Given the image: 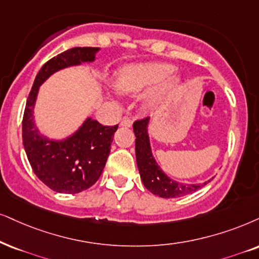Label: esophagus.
Returning <instances> with one entry per match:
<instances>
[{
  "label": "esophagus",
  "mask_w": 259,
  "mask_h": 259,
  "mask_svg": "<svg viewBox=\"0 0 259 259\" xmlns=\"http://www.w3.org/2000/svg\"><path fill=\"white\" fill-rule=\"evenodd\" d=\"M120 126H126V127H130L133 125V119L130 118V117H123L122 119H120V123H119Z\"/></svg>",
  "instance_id": "1"
}]
</instances>
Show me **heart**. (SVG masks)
I'll return each instance as SVG.
<instances>
[{
    "instance_id": "1",
    "label": "heart",
    "mask_w": 259,
    "mask_h": 259,
    "mask_svg": "<svg viewBox=\"0 0 259 259\" xmlns=\"http://www.w3.org/2000/svg\"><path fill=\"white\" fill-rule=\"evenodd\" d=\"M172 71L173 67L167 63L129 64L117 73L114 87L120 93L135 96L155 85L142 99L143 109L150 110L179 83V76Z\"/></svg>"
}]
</instances>
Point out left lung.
<instances>
[{
  "mask_svg": "<svg viewBox=\"0 0 259 259\" xmlns=\"http://www.w3.org/2000/svg\"><path fill=\"white\" fill-rule=\"evenodd\" d=\"M150 118L136 120L134 123V133H135V150H136V162L139 167L141 179L143 185L154 195L162 198H177L182 196L189 195L196 191L208 182L198 183V184H185L173 181L172 178L162 171L159 163L156 162L152 153L150 147L148 125Z\"/></svg>",
  "mask_w": 259,
  "mask_h": 259,
  "instance_id": "8db88e82",
  "label": "left lung"
}]
</instances>
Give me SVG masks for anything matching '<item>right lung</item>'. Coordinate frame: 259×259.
Here are the masks:
<instances>
[{
    "label": "right lung",
    "mask_w": 259,
    "mask_h": 259,
    "mask_svg": "<svg viewBox=\"0 0 259 259\" xmlns=\"http://www.w3.org/2000/svg\"><path fill=\"white\" fill-rule=\"evenodd\" d=\"M99 48H73L41 67L29 92L22 119V142L32 169L51 190L77 194L91 188L101 176L118 125L105 126L87 117L80 127L63 140L44 136L34 123L39 87L56 71L96 60Z\"/></svg>",
    "instance_id": "right-lung-1"
}]
</instances>
